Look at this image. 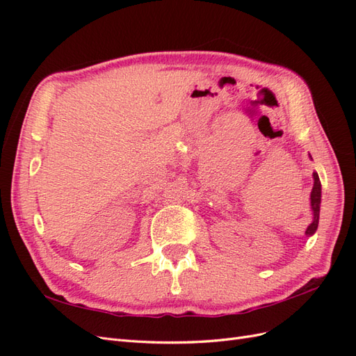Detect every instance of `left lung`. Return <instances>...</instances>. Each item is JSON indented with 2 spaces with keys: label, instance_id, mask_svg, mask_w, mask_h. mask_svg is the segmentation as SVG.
<instances>
[{
  "label": "left lung",
  "instance_id": "obj_1",
  "mask_svg": "<svg viewBox=\"0 0 356 356\" xmlns=\"http://www.w3.org/2000/svg\"><path fill=\"white\" fill-rule=\"evenodd\" d=\"M312 159V157H310ZM310 207L312 212H314V221L309 224V227L306 229V234L312 236L316 229H318V222H319V208H321V181L316 172H314V188H312L310 193Z\"/></svg>",
  "mask_w": 356,
  "mask_h": 356
}]
</instances>
